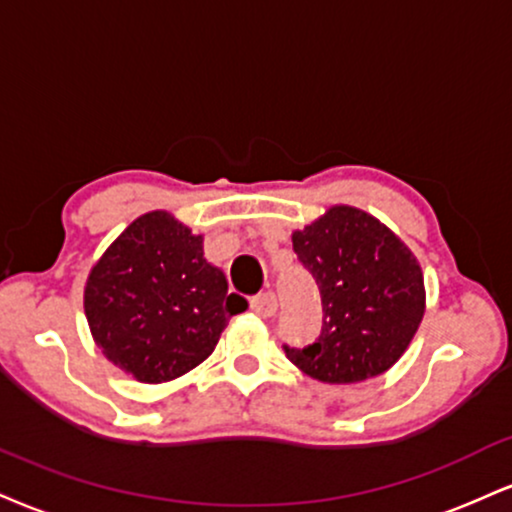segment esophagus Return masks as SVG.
<instances>
[{"instance_id": "obj_1", "label": "esophagus", "mask_w": 512, "mask_h": 512, "mask_svg": "<svg viewBox=\"0 0 512 512\" xmlns=\"http://www.w3.org/2000/svg\"><path fill=\"white\" fill-rule=\"evenodd\" d=\"M276 307H279V303H276V295L272 291L260 293V295H257V298L250 300V310L255 312L257 317H262V319L274 317L276 315Z\"/></svg>"}]
</instances>
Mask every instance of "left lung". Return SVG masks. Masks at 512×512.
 I'll return each mask as SVG.
<instances>
[{"mask_svg":"<svg viewBox=\"0 0 512 512\" xmlns=\"http://www.w3.org/2000/svg\"><path fill=\"white\" fill-rule=\"evenodd\" d=\"M293 250L315 276L324 324L317 343L288 360L324 384H357L400 360L424 317V276L408 245L377 217L329 207L293 231Z\"/></svg>","mask_w":512,"mask_h":512,"instance_id":"left-lung-1","label":"left lung"}]
</instances>
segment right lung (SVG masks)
Wrapping results in <instances>:
<instances>
[{
  "label": "right lung",
  "instance_id": "add662e5",
  "mask_svg": "<svg viewBox=\"0 0 512 512\" xmlns=\"http://www.w3.org/2000/svg\"><path fill=\"white\" fill-rule=\"evenodd\" d=\"M202 236L174 214L138 217L92 264L83 307L97 348L140 384H164L205 362L248 303L229 295Z\"/></svg>",
  "mask_w": 512,
  "mask_h": 512
}]
</instances>
